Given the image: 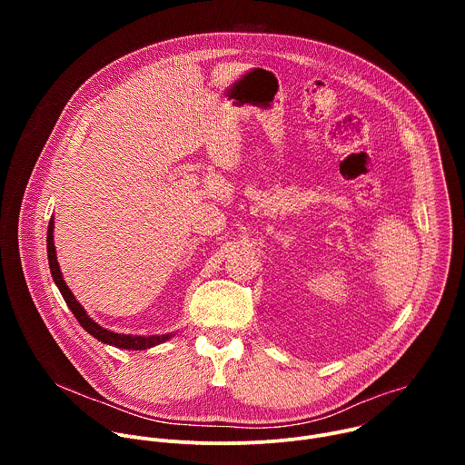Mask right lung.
Segmentation results:
<instances>
[{"instance_id":"add662e5","label":"right lung","mask_w":465,"mask_h":465,"mask_svg":"<svg viewBox=\"0 0 465 465\" xmlns=\"http://www.w3.org/2000/svg\"><path fill=\"white\" fill-rule=\"evenodd\" d=\"M53 219L49 221V226H47V259H49V269H51V276L62 294V298L65 300V303H68V307L72 309V312L75 314V318L79 320V323L88 331V333L92 337H95L97 341L104 342V344H110V346H115V348H121V350H147V348H153L156 344H162L165 341H169L173 335H153V337H132V335H121V333H114V331H108L104 329L103 325H99L97 322H94L84 307L75 300L74 292L68 289V285H65L64 278H62V272H60V267H58V261H56V250H54V242H53Z\"/></svg>"}]
</instances>
